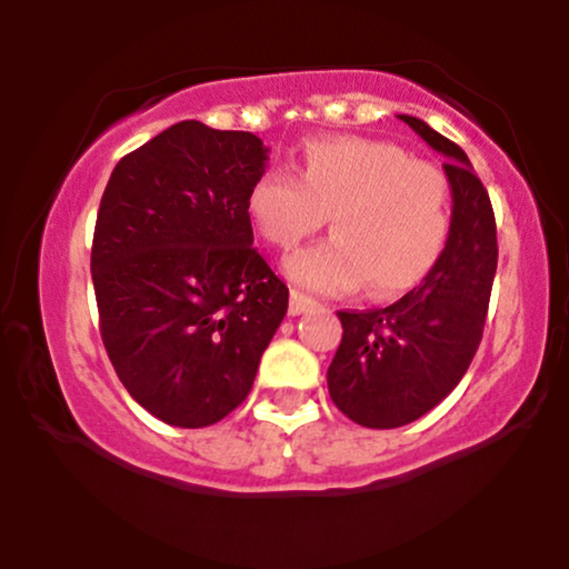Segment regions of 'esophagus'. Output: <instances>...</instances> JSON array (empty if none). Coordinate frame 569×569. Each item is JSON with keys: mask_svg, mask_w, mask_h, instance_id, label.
I'll return each mask as SVG.
<instances>
[{"mask_svg": "<svg viewBox=\"0 0 569 569\" xmlns=\"http://www.w3.org/2000/svg\"><path fill=\"white\" fill-rule=\"evenodd\" d=\"M316 302H312L310 297H305V293L299 291H291V299H289V316H302V312H310Z\"/></svg>", "mask_w": 569, "mask_h": 569, "instance_id": "1", "label": "esophagus"}]
</instances>
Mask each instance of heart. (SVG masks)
I'll use <instances>...</instances> for the list:
<instances>
[{"mask_svg":"<svg viewBox=\"0 0 569 569\" xmlns=\"http://www.w3.org/2000/svg\"><path fill=\"white\" fill-rule=\"evenodd\" d=\"M246 211L259 234L293 251L331 217L335 238L286 262L299 289L345 297L371 283L380 299L430 276L452 232V187L428 160L380 139L335 136L302 147L299 176H257Z\"/></svg>","mask_w":569,"mask_h":569,"instance_id":"1","label":"heart"}]
</instances>
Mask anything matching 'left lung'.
<instances>
[{"label":"left lung","mask_w":569,"mask_h":569,"mask_svg":"<svg viewBox=\"0 0 569 569\" xmlns=\"http://www.w3.org/2000/svg\"><path fill=\"white\" fill-rule=\"evenodd\" d=\"M401 120L441 152L452 187V232L430 276L388 307L339 310V342L329 396L363 428H401L428 415L471 367L485 335L498 270L492 202L468 154L428 122Z\"/></svg>","instance_id":"1"}]
</instances>
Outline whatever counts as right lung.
Wrapping results in <instances>:
<instances>
[{"label":"right lung","instance_id":"right-lung-1","mask_svg":"<svg viewBox=\"0 0 569 569\" xmlns=\"http://www.w3.org/2000/svg\"><path fill=\"white\" fill-rule=\"evenodd\" d=\"M267 152L246 130L184 120L126 154L103 189L98 329L128 393L168 426L206 428L240 407L289 310L246 211Z\"/></svg>","mask_w":569,"mask_h":569}]
</instances>
